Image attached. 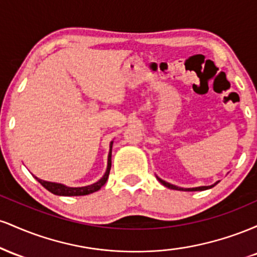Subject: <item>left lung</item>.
<instances>
[{"label": "left lung", "instance_id": "obj_1", "mask_svg": "<svg viewBox=\"0 0 257 257\" xmlns=\"http://www.w3.org/2000/svg\"><path fill=\"white\" fill-rule=\"evenodd\" d=\"M158 180H159V181H161V184L166 186V187L172 188V190H179V191H204V190H208V188L214 187V186L217 184V182H216V184H214V185H211V186H200V187H194V188H181V187H178V186H174L172 184H169V182H166V181H164V180H162V179H159V178H158Z\"/></svg>", "mask_w": 257, "mask_h": 257}]
</instances>
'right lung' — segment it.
<instances>
[{"mask_svg":"<svg viewBox=\"0 0 257 257\" xmlns=\"http://www.w3.org/2000/svg\"><path fill=\"white\" fill-rule=\"evenodd\" d=\"M111 155H112V143L110 145V153H108V161H107V169H106L105 175L99 180L95 184L90 186H84V187H67L61 184H55V182H48L43 181V180L36 178V180L43 186L44 188L52 192L53 194H57V196H85V194H89L93 192H96L100 188L106 184L108 179V174L111 170Z\"/></svg>","mask_w":257,"mask_h":257,"instance_id":"right-lung-1","label":"right lung"}]
</instances>
